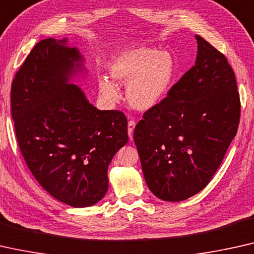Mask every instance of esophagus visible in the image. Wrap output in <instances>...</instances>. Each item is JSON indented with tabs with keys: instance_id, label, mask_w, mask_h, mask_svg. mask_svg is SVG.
Returning <instances> with one entry per match:
<instances>
[{
	"instance_id": "obj_1",
	"label": "esophagus",
	"mask_w": 254,
	"mask_h": 254,
	"mask_svg": "<svg viewBox=\"0 0 254 254\" xmlns=\"http://www.w3.org/2000/svg\"><path fill=\"white\" fill-rule=\"evenodd\" d=\"M135 127V122L134 121H128L127 123V133H128V138H130V140H132V133H133V130Z\"/></svg>"
}]
</instances>
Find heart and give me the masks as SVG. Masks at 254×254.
I'll return each instance as SVG.
<instances>
[{
  "instance_id": "b5f03b06",
  "label": "heart",
  "mask_w": 254,
  "mask_h": 254,
  "mask_svg": "<svg viewBox=\"0 0 254 254\" xmlns=\"http://www.w3.org/2000/svg\"><path fill=\"white\" fill-rule=\"evenodd\" d=\"M114 80L127 85V99L132 108L146 112L159 105L169 91L175 63L169 53L149 47H133L116 53L108 63ZM99 91L108 101H116L120 92L107 77L98 79Z\"/></svg>"
}]
</instances>
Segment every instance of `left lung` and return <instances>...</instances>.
<instances>
[{
    "label": "left lung",
    "instance_id": "1",
    "mask_svg": "<svg viewBox=\"0 0 254 254\" xmlns=\"http://www.w3.org/2000/svg\"><path fill=\"white\" fill-rule=\"evenodd\" d=\"M194 65L147 110L133 140L146 184L166 201L197 194L219 169L239 124L235 73L222 53L195 35Z\"/></svg>",
    "mask_w": 254,
    "mask_h": 254
}]
</instances>
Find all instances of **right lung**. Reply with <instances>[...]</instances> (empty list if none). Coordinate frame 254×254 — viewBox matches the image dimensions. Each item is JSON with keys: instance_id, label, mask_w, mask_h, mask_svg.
I'll list each match as a JSON object with an SVG mask.
<instances>
[{"instance_id": "right-lung-1", "label": "right lung", "mask_w": 254, "mask_h": 254, "mask_svg": "<svg viewBox=\"0 0 254 254\" xmlns=\"http://www.w3.org/2000/svg\"><path fill=\"white\" fill-rule=\"evenodd\" d=\"M83 63L67 38L45 39L11 85V115L28 169L52 197L76 208L105 197L109 163L128 139L122 112L96 109L71 84Z\"/></svg>"}]
</instances>
